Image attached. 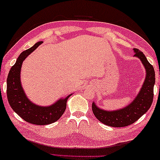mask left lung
<instances>
[{
	"label": "left lung",
	"mask_w": 160,
	"mask_h": 160,
	"mask_svg": "<svg viewBox=\"0 0 160 160\" xmlns=\"http://www.w3.org/2000/svg\"><path fill=\"white\" fill-rule=\"evenodd\" d=\"M133 50L135 52L134 57L140 59L146 71L145 81L134 100L124 108L115 111H106L98 108L94 102L92 103L94 116L102 123L108 126L121 128L134 123L148 111L152 103L154 86L155 83L154 68L142 52L135 48Z\"/></svg>",
	"instance_id": "left-lung-1"
}]
</instances>
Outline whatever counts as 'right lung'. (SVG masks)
Masks as SVG:
<instances>
[{
	"label": "right lung",
	"mask_w": 160,
	"mask_h": 160,
	"mask_svg": "<svg viewBox=\"0 0 160 160\" xmlns=\"http://www.w3.org/2000/svg\"><path fill=\"white\" fill-rule=\"evenodd\" d=\"M43 42H38L32 48L20 54L15 64L11 67L7 78V96L12 109L18 116L34 125H49L58 120L67 108V102L72 93L59 98L49 106H41L32 103L28 98L20 81V70L22 62L29 54L38 48Z\"/></svg>",
	"instance_id": "obj_1"
}]
</instances>
